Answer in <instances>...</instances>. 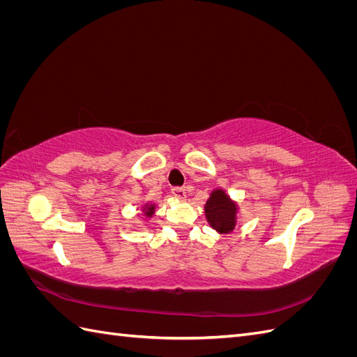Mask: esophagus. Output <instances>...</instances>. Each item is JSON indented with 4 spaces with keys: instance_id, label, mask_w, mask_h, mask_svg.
<instances>
[{
    "instance_id": "1",
    "label": "esophagus",
    "mask_w": 357,
    "mask_h": 357,
    "mask_svg": "<svg viewBox=\"0 0 357 357\" xmlns=\"http://www.w3.org/2000/svg\"><path fill=\"white\" fill-rule=\"evenodd\" d=\"M172 195H174L180 201H185L188 198V192L185 188H174L172 189Z\"/></svg>"
}]
</instances>
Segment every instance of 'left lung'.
I'll use <instances>...</instances> for the list:
<instances>
[{
    "instance_id": "8db88e82",
    "label": "left lung",
    "mask_w": 357,
    "mask_h": 357,
    "mask_svg": "<svg viewBox=\"0 0 357 357\" xmlns=\"http://www.w3.org/2000/svg\"><path fill=\"white\" fill-rule=\"evenodd\" d=\"M204 211L208 225L222 235L231 234L238 222V204L222 188L210 193V198L204 205Z\"/></svg>"
}]
</instances>
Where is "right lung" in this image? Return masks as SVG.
I'll list each match as a JSON object with an SVG mask.
<instances>
[{"label":"right lung","mask_w":357,"mask_h":357,"mask_svg":"<svg viewBox=\"0 0 357 357\" xmlns=\"http://www.w3.org/2000/svg\"><path fill=\"white\" fill-rule=\"evenodd\" d=\"M155 211H156V204H155V202H146V204L143 205V207H142V213H143V215H144L143 219H146V220L152 219Z\"/></svg>","instance_id":"1"}]
</instances>
